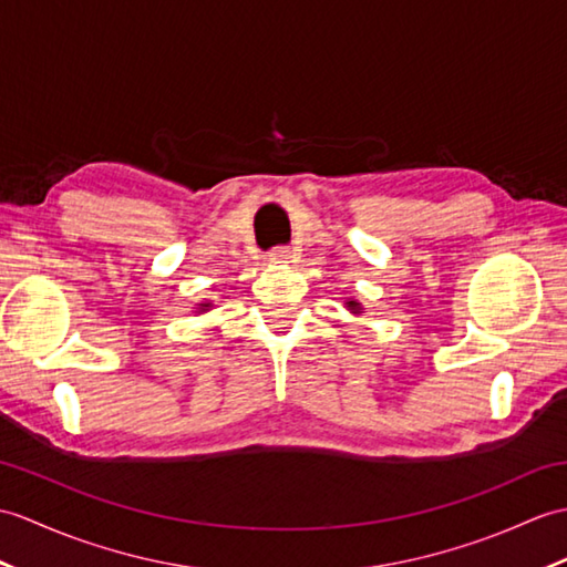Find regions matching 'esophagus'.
Segmentation results:
<instances>
[{
	"instance_id": "1",
	"label": "esophagus",
	"mask_w": 567,
	"mask_h": 567,
	"mask_svg": "<svg viewBox=\"0 0 567 567\" xmlns=\"http://www.w3.org/2000/svg\"><path fill=\"white\" fill-rule=\"evenodd\" d=\"M268 258H270V262H289L292 251H289V246H275V248H270Z\"/></svg>"
}]
</instances>
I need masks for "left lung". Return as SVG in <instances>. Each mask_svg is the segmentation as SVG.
I'll use <instances>...</instances> for the list:
<instances>
[{"label":"left lung","instance_id":"left-lung-1","mask_svg":"<svg viewBox=\"0 0 567 567\" xmlns=\"http://www.w3.org/2000/svg\"><path fill=\"white\" fill-rule=\"evenodd\" d=\"M348 307H350V309H354L358 305H354V301H348Z\"/></svg>","mask_w":567,"mask_h":567}]
</instances>
